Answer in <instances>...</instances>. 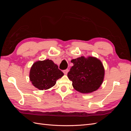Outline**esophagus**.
Wrapping results in <instances>:
<instances>
[{"instance_id":"1","label":"esophagus","mask_w":131,"mask_h":131,"mask_svg":"<svg viewBox=\"0 0 131 131\" xmlns=\"http://www.w3.org/2000/svg\"><path fill=\"white\" fill-rule=\"evenodd\" d=\"M68 72H69V69H67L66 70H63V73H64V74H67V73H68Z\"/></svg>"}]
</instances>
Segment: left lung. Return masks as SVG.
Segmentation results:
<instances>
[{"label": "left lung", "mask_w": 131, "mask_h": 131, "mask_svg": "<svg viewBox=\"0 0 131 131\" xmlns=\"http://www.w3.org/2000/svg\"><path fill=\"white\" fill-rule=\"evenodd\" d=\"M74 66L68 73L73 88L81 93L92 92L98 89L103 81L104 69L100 60L84 56L71 61Z\"/></svg>", "instance_id": "left-lung-1"}]
</instances>
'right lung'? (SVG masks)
Returning a JSON list of instances; mask_svg holds the SVG:
<instances>
[{
  "mask_svg": "<svg viewBox=\"0 0 131 131\" xmlns=\"http://www.w3.org/2000/svg\"><path fill=\"white\" fill-rule=\"evenodd\" d=\"M63 73L50 59L35 62L30 70L29 78L33 86L40 90H47L56 84Z\"/></svg>",
  "mask_w": 131,
  "mask_h": 131,
  "instance_id": "right-lung-1",
  "label": "right lung"
}]
</instances>
